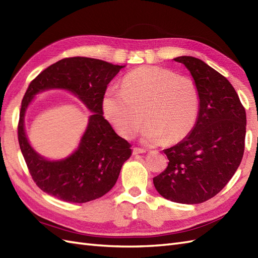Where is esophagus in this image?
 Segmentation results:
<instances>
[{
    "label": "esophagus",
    "mask_w": 258,
    "mask_h": 258,
    "mask_svg": "<svg viewBox=\"0 0 258 258\" xmlns=\"http://www.w3.org/2000/svg\"><path fill=\"white\" fill-rule=\"evenodd\" d=\"M146 153V150L145 149H142V148H133V155H140V154H145Z\"/></svg>",
    "instance_id": "esophagus-1"
}]
</instances>
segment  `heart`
I'll list each match as a JSON object with an SVG mask.
<instances>
[{"label": "heart", "mask_w": 258, "mask_h": 258, "mask_svg": "<svg viewBox=\"0 0 258 258\" xmlns=\"http://www.w3.org/2000/svg\"><path fill=\"white\" fill-rule=\"evenodd\" d=\"M201 95L190 77L175 72L144 66L124 77L121 89L104 91L101 107L104 116L125 138L133 137L142 123L143 142L148 145L174 144L186 137L200 113Z\"/></svg>", "instance_id": "obj_1"}]
</instances>
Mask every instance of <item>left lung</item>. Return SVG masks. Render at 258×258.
I'll list each match as a JSON object with an SVG mask.
<instances>
[{
    "label": "left lung",
    "mask_w": 258,
    "mask_h": 258,
    "mask_svg": "<svg viewBox=\"0 0 258 258\" xmlns=\"http://www.w3.org/2000/svg\"><path fill=\"white\" fill-rule=\"evenodd\" d=\"M173 60L185 66L200 89V113L192 132L163 150L169 163L154 177V185L171 202L201 204L219 193L239 168L246 113L233 86L220 73L193 56Z\"/></svg>",
    "instance_id": "left-lung-1"
}]
</instances>
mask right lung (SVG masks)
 <instances>
[{
    "instance_id": "add662e5",
    "label": "right lung",
    "mask_w": 258,
    "mask_h": 258,
    "mask_svg": "<svg viewBox=\"0 0 258 258\" xmlns=\"http://www.w3.org/2000/svg\"><path fill=\"white\" fill-rule=\"evenodd\" d=\"M125 65L98 58H63L41 72L29 85L19 113L18 142L29 172L43 192L68 203H86L115 185L131 145L103 117L101 100L108 84ZM71 92L91 112L79 147L63 160L51 161L33 149L24 130V115L34 96L45 90Z\"/></svg>"
}]
</instances>
